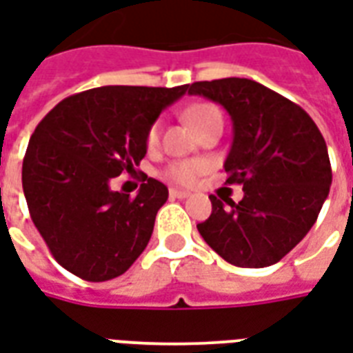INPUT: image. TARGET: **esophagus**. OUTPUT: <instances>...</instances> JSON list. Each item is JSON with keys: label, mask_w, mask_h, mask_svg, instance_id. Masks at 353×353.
<instances>
[{"label": "esophagus", "mask_w": 353, "mask_h": 353, "mask_svg": "<svg viewBox=\"0 0 353 353\" xmlns=\"http://www.w3.org/2000/svg\"><path fill=\"white\" fill-rule=\"evenodd\" d=\"M170 196H172V199H187L189 192L183 191V189H170Z\"/></svg>", "instance_id": "esophagus-1"}]
</instances>
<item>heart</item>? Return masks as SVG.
<instances>
[{
  "mask_svg": "<svg viewBox=\"0 0 353 353\" xmlns=\"http://www.w3.org/2000/svg\"><path fill=\"white\" fill-rule=\"evenodd\" d=\"M185 119L187 123L191 124L194 130H202L206 124H210L215 119H223L221 111L212 105V103H196L185 111ZM161 139V123L151 124V128L147 132V145L157 147ZM208 170V162L204 161H179L172 162L166 168V177L170 181L179 185H191L192 181H196L204 172Z\"/></svg>",
  "mask_w": 353,
  "mask_h": 353,
  "instance_id": "obj_1",
  "label": "heart"
}]
</instances>
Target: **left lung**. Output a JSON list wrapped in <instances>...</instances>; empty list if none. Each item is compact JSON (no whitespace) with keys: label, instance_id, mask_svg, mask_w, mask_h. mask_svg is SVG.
Returning <instances> with one entry per match:
<instances>
[{"label":"left lung","instance_id":"1","mask_svg":"<svg viewBox=\"0 0 353 353\" xmlns=\"http://www.w3.org/2000/svg\"><path fill=\"white\" fill-rule=\"evenodd\" d=\"M189 94L225 108L232 145L227 183L244 199L212 200L200 236L234 266L263 268L283 259L316 223L331 187L325 139L310 115L257 81L227 77L189 85Z\"/></svg>","mask_w":353,"mask_h":353}]
</instances>
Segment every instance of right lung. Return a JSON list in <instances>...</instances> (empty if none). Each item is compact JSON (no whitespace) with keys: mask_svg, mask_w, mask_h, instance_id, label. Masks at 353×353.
<instances>
[{"mask_svg":"<svg viewBox=\"0 0 353 353\" xmlns=\"http://www.w3.org/2000/svg\"><path fill=\"white\" fill-rule=\"evenodd\" d=\"M189 85L100 87L50 109L22 162L28 210L52 257L87 281L124 274L149 244L168 187L143 174L136 199L111 191L147 153V132Z\"/></svg>","mask_w":353,"mask_h":353,"instance_id":"obj_1","label":"right lung"}]
</instances>
